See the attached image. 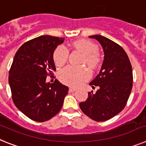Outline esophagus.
<instances>
[{"mask_svg":"<svg viewBox=\"0 0 146 146\" xmlns=\"http://www.w3.org/2000/svg\"><path fill=\"white\" fill-rule=\"evenodd\" d=\"M76 89L75 88H69V92H70V93H73V92L76 91Z\"/></svg>","mask_w":146,"mask_h":146,"instance_id":"1","label":"esophagus"}]
</instances>
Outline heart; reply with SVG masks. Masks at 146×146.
<instances>
[{"label": "heart", "instance_id": "b5f03b06", "mask_svg": "<svg viewBox=\"0 0 146 146\" xmlns=\"http://www.w3.org/2000/svg\"><path fill=\"white\" fill-rule=\"evenodd\" d=\"M73 46L84 53L82 62H86L91 68H96L100 62V55L97 52L98 46L95 43L79 39L73 43ZM69 56V51L63 45L58 46L53 53V61L56 66H62L66 63ZM90 72L86 67L67 66L58 73V78L63 84L71 87H78L90 79Z\"/></svg>", "mask_w": 146, "mask_h": 146}]
</instances>
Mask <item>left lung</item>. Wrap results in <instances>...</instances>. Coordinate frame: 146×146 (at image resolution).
I'll return each instance as SVG.
<instances>
[{
  "instance_id": "8db88e82",
  "label": "left lung",
  "mask_w": 146,
  "mask_h": 146,
  "mask_svg": "<svg viewBox=\"0 0 146 146\" xmlns=\"http://www.w3.org/2000/svg\"><path fill=\"white\" fill-rule=\"evenodd\" d=\"M100 43L104 61L100 73L90 83L99 88L96 93H88L86 101L79 107L93 120L103 122L123 110L133 86V73L128 56L122 46L102 35L89 36Z\"/></svg>"
}]
</instances>
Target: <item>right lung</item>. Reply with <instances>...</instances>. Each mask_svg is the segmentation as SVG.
Masks as SVG:
<instances>
[{"label": "right lung", "instance_id": "right-lung-1", "mask_svg": "<svg viewBox=\"0 0 146 146\" xmlns=\"http://www.w3.org/2000/svg\"><path fill=\"white\" fill-rule=\"evenodd\" d=\"M64 38L41 35L27 41L15 56L9 73L12 97L19 111L36 122H45L60 111L69 88L57 79L46 82L56 70L53 52Z\"/></svg>", "mask_w": 146, "mask_h": 146}]
</instances>
